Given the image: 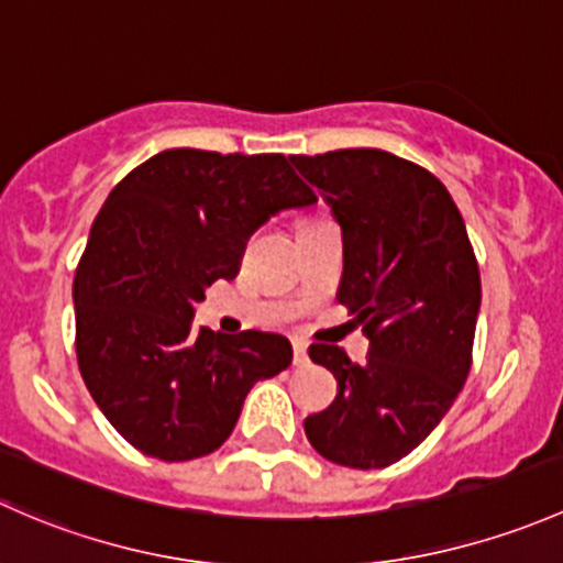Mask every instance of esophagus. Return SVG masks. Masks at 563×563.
Masks as SVG:
<instances>
[{"label": "esophagus", "instance_id": "1", "mask_svg": "<svg viewBox=\"0 0 563 563\" xmlns=\"http://www.w3.org/2000/svg\"><path fill=\"white\" fill-rule=\"evenodd\" d=\"M292 363L298 368L309 366V350H306L303 341H292Z\"/></svg>", "mask_w": 563, "mask_h": 563}]
</instances>
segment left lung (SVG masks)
I'll return each instance as SVG.
<instances>
[{
    "label": "left lung",
    "instance_id": "1",
    "mask_svg": "<svg viewBox=\"0 0 563 563\" xmlns=\"http://www.w3.org/2000/svg\"><path fill=\"white\" fill-rule=\"evenodd\" d=\"M289 159L339 222V300L371 344L363 366L341 346H311L339 396L306 417V437L339 466L385 468L442 422L472 368L483 298L474 249L448 187L415 162L382 148Z\"/></svg>",
    "mask_w": 563,
    "mask_h": 563
}]
</instances>
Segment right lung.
I'll list each match as a JSON object with an SVG mask.
<instances>
[{"instance_id":"obj_1","label":"right lung","mask_w":563,"mask_h":563,"mask_svg":"<svg viewBox=\"0 0 563 563\" xmlns=\"http://www.w3.org/2000/svg\"><path fill=\"white\" fill-rule=\"evenodd\" d=\"M317 197L282 154L167 148L108 195L73 282L75 352L91 398L141 453L222 448L249 390L292 363L279 333L195 328L206 287L239 274L249 235Z\"/></svg>"}]
</instances>
